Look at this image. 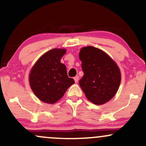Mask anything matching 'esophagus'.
I'll return each mask as SVG.
<instances>
[{
  "label": "esophagus",
  "mask_w": 146,
  "mask_h": 146,
  "mask_svg": "<svg viewBox=\"0 0 146 146\" xmlns=\"http://www.w3.org/2000/svg\"><path fill=\"white\" fill-rule=\"evenodd\" d=\"M74 80H75V83L78 82V80H79V76H78V75H76V76L74 77Z\"/></svg>",
  "instance_id": "esophagus-1"
}]
</instances>
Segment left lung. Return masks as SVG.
<instances>
[{"mask_svg": "<svg viewBox=\"0 0 146 146\" xmlns=\"http://www.w3.org/2000/svg\"><path fill=\"white\" fill-rule=\"evenodd\" d=\"M84 75L79 82L86 98L96 105L115 96L121 82V73L108 54L93 46L83 47L79 53Z\"/></svg>", "mask_w": 146, "mask_h": 146, "instance_id": "obj_1", "label": "left lung"}]
</instances>
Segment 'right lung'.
Returning <instances> with one entry per match:
<instances>
[{
    "label": "right lung",
    "mask_w": 146,
    "mask_h": 146,
    "mask_svg": "<svg viewBox=\"0 0 146 146\" xmlns=\"http://www.w3.org/2000/svg\"><path fill=\"white\" fill-rule=\"evenodd\" d=\"M66 51L64 48L50 50L38 59L30 71V86L42 102L56 103L75 83L68 77L66 66L60 62Z\"/></svg>",
    "instance_id": "add662e5"
}]
</instances>
